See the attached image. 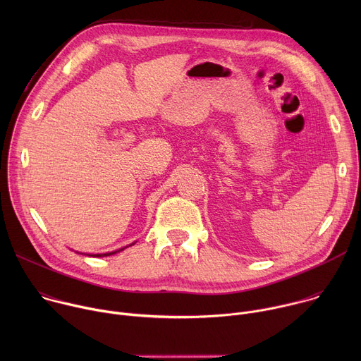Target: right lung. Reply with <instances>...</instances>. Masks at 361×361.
Returning a JSON list of instances; mask_svg holds the SVG:
<instances>
[{"instance_id":"add662e5","label":"right lung","mask_w":361,"mask_h":361,"mask_svg":"<svg viewBox=\"0 0 361 361\" xmlns=\"http://www.w3.org/2000/svg\"><path fill=\"white\" fill-rule=\"evenodd\" d=\"M130 245H131V244H130ZM124 248H126V247H124ZM124 248H120L118 251H121V250H124ZM118 251H113V252H107V254H95V257H102V255L106 257V255H111V254H116V252H118Z\"/></svg>"}]
</instances>
